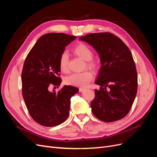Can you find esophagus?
Returning a JSON list of instances; mask_svg holds the SVG:
<instances>
[{
	"label": "esophagus",
	"mask_w": 157,
	"mask_h": 157,
	"mask_svg": "<svg viewBox=\"0 0 157 157\" xmlns=\"http://www.w3.org/2000/svg\"><path fill=\"white\" fill-rule=\"evenodd\" d=\"M86 89L85 88H79V92H83L84 90Z\"/></svg>",
	"instance_id": "34e87169"
}]
</instances>
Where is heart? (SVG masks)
<instances>
[{
	"label": "heart",
	"instance_id": "1",
	"mask_svg": "<svg viewBox=\"0 0 157 157\" xmlns=\"http://www.w3.org/2000/svg\"><path fill=\"white\" fill-rule=\"evenodd\" d=\"M74 53L79 58L86 61V66L91 69L97 70L99 63L92 60L94 52L88 46L84 43H80L73 49ZM69 56L66 52L61 54L59 58V67L61 72L67 73L69 71ZM93 75L90 71H85L80 73L71 74L65 78V82L75 86H86L92 79Z\"/></svg>",
	"mask_w": 157,
	"mask_h": 157
}]
</instances>
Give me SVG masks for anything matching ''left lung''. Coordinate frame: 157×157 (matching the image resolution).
Listing matches in <instances>:
<instances>
[{"label": "left lung", "mask_w": 157, "mask_h": 157, "mask_svg": "<svg viewBox=\"0 0 157 157\" xmlns=\"http://www.w3.org/2000/svg\"><path fill=\"white\" fill-rule=\"evenodd\" d=\"M97 51L101 61L91 102L94 115L103 122H115L129 113L137 94L136 64L128 46L111 33H90L80 38Z\"/></svg>", "instance_id": "8db88e82"}]
</instances>
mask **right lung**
<instances>
[{
  "instance_id": "add662e5",
  "label": "right lung",
  "mask_w": 157,
  "mask_h": 157,
  "mask_svg": "<svg viewBox=\"0 0 157 157\" xmlns=\"http://www.w3.org/2000/svg\"><path fill=\"white\" fill-rule=\"evenodd\" d=\"M75 39V36L64 33L42 35L29 52L23 64V98L33 119L42 126L54 127L67 119L71 98L78 92V88L66 85L58 93L50 91L51 84L58 86L61 82L59 56Z\"/></svg>"
}]
</instances>
